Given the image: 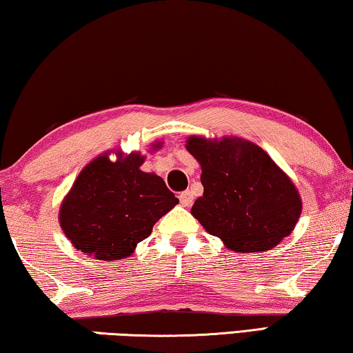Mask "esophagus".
Masks as SVG:
<instances>
[{
    "label": "esophagus",
    "mask_w": 353,
    "mask_h": 353,
    "mask_svg": "<svg viewBox=\"0 0 353 353\" xmlns=\"http://www.w3.org/2000/svg\"><path fill=\"white\" fill-rule=\"evenodd\" d=\"M178 199H180V203L183 207H189V205L192 203V192L191 191H184L180 195H178Z\"/></svg>",
    "instance_id": "esophagus-1"
}]
</instances>
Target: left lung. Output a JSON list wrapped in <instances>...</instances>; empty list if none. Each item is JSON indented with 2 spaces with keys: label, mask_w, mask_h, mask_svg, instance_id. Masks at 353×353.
<instances>
[{
  "label": "left lung",
  "mask_w": 353,
  "mask_h": 353,
  "mask_svg": "<svg viewBox=\"0 0 353 353\" xmlns=\"http://www.w3.org/2000/svg\"><path fill=\"white\" fill-rule=\"evenodd\" d=\"M186 150L202 167L203 184L191 214L227 249L270 251L295 229L300 192L259 145L240 137L191 135Z\"/></svg>",
  "instance_id": "left-lung-1"
}]
</instances>
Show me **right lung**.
<instances>
[{
    "label": "right lung",
    "mask_w": 353,
    "mask_h": 353,
    "mask_svg": "<svg viewBox=\"0 0 353 353\" xmlns=\"http://www.w3.org/2000/svg\"><path fill=\"white\" fill-rule=\"evenodd\" d=\"M162 142H154L156 151ZM97 156L79 173L63 199L58 221L77 251L96 260H121L150 236L153 225L178 203L156 173L140 170L139 151Z\"/></svg>",
    "instance_id": "add662e5"
}]
</instances>
